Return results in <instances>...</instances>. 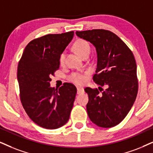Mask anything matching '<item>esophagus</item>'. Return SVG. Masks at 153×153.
<instances>
[{"label": "esophagus", "mask_w": 153, "mask_h": 153, "mask_svg": "<svg viewBox=\"0 0 153 153\" xmlns=\"http://www.w3.org/2000/svg\"><path fill=\"white\" fill-rule=\"evenodd\" d=\"M83 91H84V90H83L82 87H77V93L78 94L82 93Z\"/></svg>", "instance_id": "34e87169"}]
</instances>
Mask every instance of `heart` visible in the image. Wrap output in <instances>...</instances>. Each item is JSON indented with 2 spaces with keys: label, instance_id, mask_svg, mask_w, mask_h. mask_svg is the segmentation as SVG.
<instances>
[{
  "label": "heart",
  "instance_id": "obj_1",
  "mask_svg": "<svg viewBox=\"0 0 153 153\" xmlns=\"http://www.w3.org/2000/svg\"><path fill=\"white\" fill-rule=\"evenodd\" d=\"M73 49L75 51L77 52V53L81 57L85 56L87 53H90V44L86 40L80 39L76 40L74 44H73ZM65 61V53H62L59 56V63L60 64L62 65L64 63ZM86 75L87 73L85 74H82V73H73L69 76V80L71 82H74L77 85H81L83 84L85 82L86 80Z\"/></svg>",
  "mask_w": 153,
  "mask_h": 153
}]
</instances>
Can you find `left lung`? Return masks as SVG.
I'll return each instance as SVG.
<instances>
[{"instance_id": "8db88e82", "label": "left lung", "mask_w": 153, "mask_h": 153, "mask_svg": "<svg viewBox=\"0 0 153 153\" xmlns=\"http://www.w3.org/2000/svg\"><path fill=\"white\" fill-rule=\"evenodd\" d=\"M75 33L95 47L97 63L93 80L100 86V91L101 86L107 88L102 94L97 88H85L89 98L88 117L100 127L115 126L128 114L138 93L134 56L126 44L109 30L77 31Z\"/></svg>"}]
</instances>
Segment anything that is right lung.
I'll return each mask as SVG.
<instances>
[{
    "label": "right lung",
    "instance_id": "obj_1",
    "mask_svg": "<svg viewBox=\"0 0 153 153\" xmlns=\"http://www.w3.org/2000/svg\"><path fill=\"white\" fill-rule=\"evenodd\" d=\"M74 32L46 34L26 46L17 66L20 100L29 117L42 128L56 129L68 121L77 89L65 82L50 86L51 76L59 68V56Z\"/></svg>",
    "mask_w": 153,
    "mask_h": 153
}]
</instances>
